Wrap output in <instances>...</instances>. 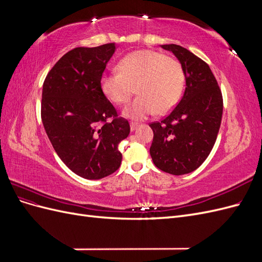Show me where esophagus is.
Listing matches in <instances>:
<instances>
[{
    "label": "esophagus",
    "instance_id": "esophagus-1",
    "mask_svg": "<svg viewBox=\"0 0 262 262\" xmlns=\"http://www.w3.org/2000/svg\"><path fill=\"white\" fill-rule=\"evenodd\" d=\"M138 126H139V124L138 123H130V130L133 132L134 130H137V128H138Z\"/></svg>",
    "mask_w": 262,
    "mask_h": 262
}]
</instances>
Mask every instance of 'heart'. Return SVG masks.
Here are the masks:
<instances>
[{"instance_id": "b5f03b06", "label": "heart", "mask_w": 262, "mask_h": 262, "mask_svg": "<svg viewBox=\"0 0 262 262\" xmlns=\"http://www.w3.org/2000/svg\"><path fill=\"white\" fill-rule=\"evenodd\" d=\"M118 70L119 72L102 75L100 87L110 101L124 105L137 86L139 96L123 110V116L132 120L170 112L185 89V72L180 62L157 51L129 53L118 63Z\"/></svg>"}]
</instances>
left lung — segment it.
Here are the masks:
<instances>
[{"mask_svg": "<svg viewBox=\"0 0 262 262\" xmlns=\"http://www.w3.org/2000/svg\"><path fill=\"white\" fill-rule=\"evenodd\" d=\"M184 69L186 89L179 104L161 122L149 126L154 132L149 154L157 168L185 175L207 160L220 130L223 99L210 67L178 45H162Z\"/></svg>", "mask_w": 262, "mask_h": 262, "instance_id": "obj_1", "label": "left lung"}]
</instances>
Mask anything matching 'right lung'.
Wrapping results in <instances>:
<instances>
[{
    "label": "right lung",
    "instance_id": "right-lung-1",
    "mask_svg": "<svg viewBox=\"0 0 262 262\" xmlns=\"http://www.w3.org/2000/svg\"><path fill=\"white\" fill-rule=\"evenodd\" d=\"M118 46L75 48L55 63L42 86L41 119L55 152L85 179H100L121 164L118 145L130 133L100 87V78ZM113 116L112 123L106 119Z\"/></svg>",
    "mask_w": 262,
    "mask_h": 262
}]
</instances>
